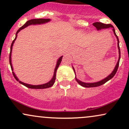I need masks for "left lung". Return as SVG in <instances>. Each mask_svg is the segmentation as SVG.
Masks as SVG:
<instances>
[{
    "label": "left lung",
    "instance_id": "8db88e82",
    "mask_svg": "<svg viewBox=\"0 0 129 129\" xmlns=\"http://www.w3.org/2000/svg\"><path fill=\"white\" fill-rule=\"evenodd\" d=\"M93 25L94 26H95V27L96 28L97 30H98V31L101 30V29H106V28H112V30H113V31L114 35H115V36H116L117 41H118V50H119V59H118V62H117L116 66H115V69H113V72H112V73H111L110 75H109V76L106 77V78H104V79L101 80V81H98V82H82L81 81H80V80H79L78 79H77L76 75V72H75V69H74L73 67L72 66L74 72H75V79H76L77 82H78L79 85H81V86H82L84 87H87V88L100 86V85L105 84L106 82H107L108 81H109V80L112 79V78H113L114 76H115V75L116 73L117 70H118V67H119V60H120V56H121V52H120V49H119V39H118V36H117V35H116V33H115V28H114L113 26H112L111 24H104V23H101V22H94V23H93Z\"/></svg>",
    "mask_w": 129,
    "mask_h": 129
}]
</instances>
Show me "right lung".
<instances>
[{"mask_svg": "<svg viewBox=\"0 0 129 129\" xmlns=\"http://www.w3.org/2000/svg\"><path fill=\"white\" fill-rule=\"evenodd\" d=\"M51 19H31V20H28L27 22L23 25L22 27H20L18 30L17 31L16 34V37L15 39H14V41L12 42V44H11V48H10V66H11V70L13 71V66H12V63H11V53H12V49H13V44H14V42L16 40V38H17V34L20 31V30L23 29L25 28H26V26L31 25H41V24H44V23H47V22H49ZM63 56H60L59 58L57 60V62H56V65L55 67V69H54V74H53V78H51V79L50 80L49 82H47L45 84H41V85H31V84H26L24 83V82H22V81H19V79L17 78V77L16 76V75H15V73H14V72H13V75L14 76V78H15L16 81H17L20 84H22V85H25V86L28 87V88H34V89H44V88H49V87H51V86H53V85L54 84V82H55V79H56V71H57V69H58L59 66L60 62L62 61V59Z\"/></svg>", "mask_w": 129, "mask_h": 129, "instance_id": "1", "label": "right lung"}]
</instances>
